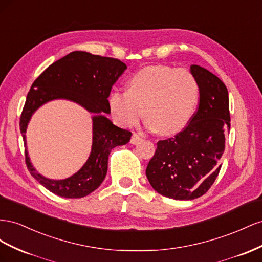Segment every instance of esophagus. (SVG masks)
Instances as JSON below:
<instances>
[{"instance_id": "1", "label": "esophagus", "mask_w": 262, "mask_h": 262, "mask_svg": "<svg viewBox=\"0 0 262 262\" xmlns=\"http://www.w3.org/2000/svg\"><path fill=\"white\" fill-rule=\"evenodd\" d=\"M140 140H141V137L139 135H137V134H134V135L132 136V139H130V144L137 145Z\"/></svg>"}]
</instances>
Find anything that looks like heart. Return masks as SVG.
Returning a JSON list of instances; mask_svg holds the SVG:
<instances>
[{
  "label": "heart",
  "instance_id": "heart-1",
  "mask_svg": "<svg viewBox=\"0 0 262 262\" xmlns=\"http://www.w3.org/2000/svg\"><path fill=\"white\" fill-rule=\"evenodd\" d=\"M200 99L199 81L190 70L159 64L133 74L127 90L111 91L108 107L118 125L130 128L146 114L148 129L170 136L189 125Z\"/></svg>",
  "mask_w": 262,
  "mask_h": 262
}]
</instances>
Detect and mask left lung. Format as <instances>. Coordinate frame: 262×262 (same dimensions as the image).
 I'll return each mask as SVG.
<instances>
[{
	"mask_svg": "<svg viewBox=\"0 0 262 262\" xmlns=\"http://www.w3.org/2000/svg\"><path fill=\"white\" fill-rule=\"evenodd\" d=\"M190 71L201 89L196 113L172 138L159 140L146 176L155 191L173 200H194L205 194L217 178L230 128L228 91L224 82L198 64Z\"/></svg>",
	"mask_w": 262,
	"mask_h": 262,
	"instance_id": "left-lung-1",
	"label": "left lung"
}]
</instances>
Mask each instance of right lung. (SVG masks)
<instances>
[{"label": "right lung", "mask_w": 262, "mask_h": 262, "mask_svg": "<svg viewBox=\"0 0 262 262\" xmlns=\"http://www.w3.org/2000/svg\"><path fill=\"white\" fill-rule=\"evenodd\" d=\"M126 69L127 66L118 59L72 51L50 64L29 90L19 122L26 164L36 180L56 195L79 199L98 189L105 179L112 149L130 140L132 133L119 128L106 116L111 113L107 98L112 86ZM55 99L73 101L94 114L89 158L76 174L60 181L43 177L34 169L26 145V130L31 116L39 107Z\"/></svg>", "instance_id": "1"}]
</instances>
